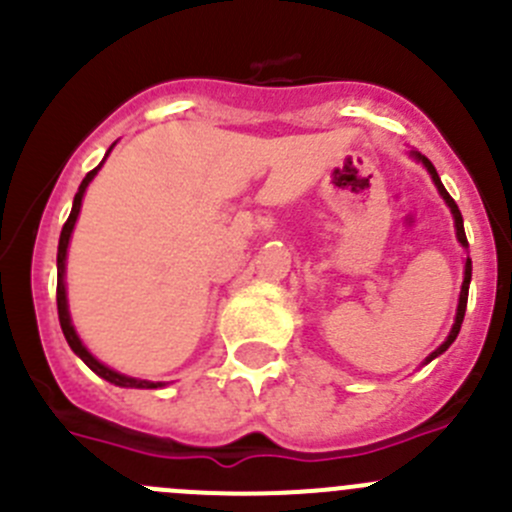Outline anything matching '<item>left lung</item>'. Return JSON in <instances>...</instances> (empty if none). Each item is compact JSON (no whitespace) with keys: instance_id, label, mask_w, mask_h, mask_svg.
Returning a JSON list of instances; mask_svg holds the SVG:
<instances>
[{"instance_id":"obj_1","label":"left lung","mask_w":512,"mask_h":512,"mask_svg":"<svg viewBox=\"0 0 512 512\" xmlns=\"http://www.w3.org/2000/svg\"><path fill=\"white\" fill-rule=\"evenodd\" d=\"M411 156H414L416 160H421V163L426 165V170H428V173H431L433 183H436L438 193L443 195V200H446V203H448V208H451V213H453V220H456V237H458V242H461L463 247H468V240H466V230H463V218H461V210H458L456 200H453L451 195H448V190L443 188V183H441V178H438V173H436V168H433V163H431V160H428L426 156H421V153H416V151L411 153ZM468 287H471V257H466V272H463L461 297H458V312H456V322H453V329H451V334H448V339H446V342L441 344V347L436 349V352H433L431 356H428V359H426V364H428V361H431V359H436L438 354H443V352H446V349L451 347L453 342H456L458 332H461L463 317H466V304H468Z\"/></svg>"}]
</instances>
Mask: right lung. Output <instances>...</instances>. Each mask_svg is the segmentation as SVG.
Returning <instances> with one entry per match:
<instances>
[{"label": "right lung", "instance_id": "add662e5", "mask_svg": "<svg viewBox=\"0 0 512 512\" xmlns=\"http://www.w3.org/2000/svg\"><path fill=\"white\" fill-rule=\"evenodd\" d=\"M101 168V165H98ZM98 168L91 170V173H86V178L81 180L79 185V193L74 195V208H71V215L69 220H66L64 227H61V237H59V255H56V270H59V277H56V309H59V322H61V332H64L66 342H69L71 352L76 356H81V361H84L86 366H89L91 371H96L101 379L111 381V384L116 386H126V389H158V386H163L160 381H146V379H133V376H123L118 374V371L108 369L106 364H101V361L96 359L94 354L89 352V349L81 344L79 334H76L74 324H71V317H69V304H66V285H64V267H66V247H69V237L71 232H74V225H76V218H79V210H81V198H84L86 188H89V183L94 180V175L98 173Z\"/></svg>", "mask_w": 512, "mask_h": 512}]
</instances>
